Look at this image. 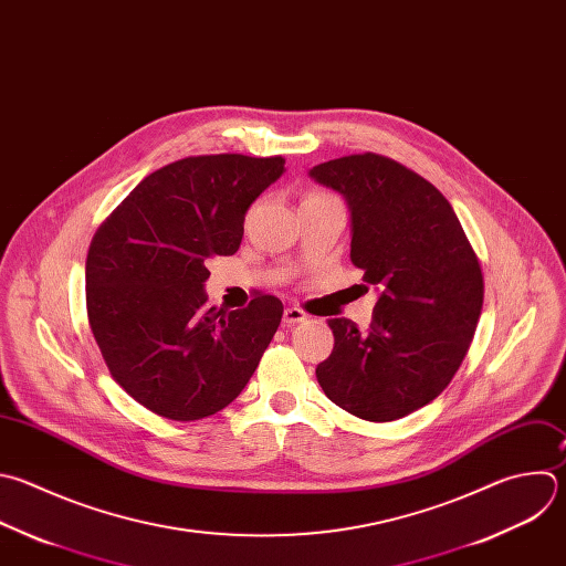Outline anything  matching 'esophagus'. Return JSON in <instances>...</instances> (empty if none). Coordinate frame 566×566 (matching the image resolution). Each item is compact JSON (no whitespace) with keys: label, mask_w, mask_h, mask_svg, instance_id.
Listing matches in <instances>:
<instances>
[{"label":"esophagus","mask_w":566,"mask_h":566,"mask_svg":"<svg viewBox=\"0 0 566 566\" xmlns=\"http://www.w3.org/2000/svg\"><path fill=\"white\" fill-rule=\"evenodd\" d=\"M306 317H308V315H306L302 308H297V306H289V308H284L282 322H284V326H295V324L304 322Z\"/></svg>","instance_id":"1"}]
</instances>
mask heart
Here are the masks:
<instances>
[{
  "instance_id": "heart-1",
  "label": "heart",
  "mask_w": 566,
  "mask_h": 566,
  "mask_svg": "<svg viewBox=\"0 0 566 566\" xmlns=\"http://www.w3.org/2000/svg\"><path fill=\"white\" fill-rule=\"evenodd\" d=\"M311 198H322V196H311Z\"/></svg>"
}]
</instances>
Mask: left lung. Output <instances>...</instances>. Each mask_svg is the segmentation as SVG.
Listing matches in <instances>:
<instances>
[{"label": "left lung", "mask_w": 566, "mask_h": 566, "mask_svg": "<svg viewBox=\"0 0 566 566\" xmlns=\"http://www.w3.org/2000/svg\"><path fill=\"white\" fill-rule=\"evenodd\" d=\"M350 213V262L378 291L370 328L328 319L335 346L315 368L344 411L391 422L436 400L473 339L484 282L462 224L438 188L407 166L348 155L308 170Z\"/></svg>", "instance_id": "left-lung-1"}]
</instances>
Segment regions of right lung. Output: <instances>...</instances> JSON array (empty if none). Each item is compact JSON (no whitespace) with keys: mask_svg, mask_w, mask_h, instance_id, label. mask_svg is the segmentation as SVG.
<instances>
[{"mask_svg":"<svg viewBox=\"0 0 566 566\" xmlns=\"http://www.w3.org/2000/svg\"><path fill=\"white\" fill-rule=\"evenodd\" d=\"M282 157L200 155L144 177L95 233L86 260L91 331L115 382L148 411L191 422L231 405L273 339L282 302L207 306L209 258L233 255Z\"/></svg>","mask_w":566,"mask_h":566,"instance_id":"1","label":"right lung"}]
</instances>
